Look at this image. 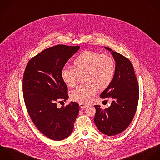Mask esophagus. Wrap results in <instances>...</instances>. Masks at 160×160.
Masks as SVG:
<instances>
[{"mask_svg": "<svg viewBox=\"0 0 160 160\" xmlns=\"http://www.w3.org/2000/svg\"><path fill=\"white\" fill-rule=\"evenodd\" d=\"M79 105H80V107L82 108V109H83L85 108H86L87 107V105L85 103H79Z\"/></svg>", "mask_w": 160, "mask_h": 160, "instance_id": "34e87169", "label": "esophagus"}]
</instances>
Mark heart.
Listing matches in <instances>:
<instances>
[{
	"mask_svg": "<svg viewBox=\"0 0 160 160\" xmlns=\"http://www.w3.org/2000/svg\"><path fill=\"white\" fill-rule=\"evenodd\" d=\"M73 68L63 67L60 72L63 82L68 87L75 85L78 75H83L84 84L70 92V98L80 103H87L97 92L106 89L112 83L116 71L114 59L107 54L86 50L73 60Z\"/></svg>",
	"mask_w": 160,
	"mask_h": 160,
	"instance_id": "b5f03b06",
	"label": "heart"
}]
</instances>
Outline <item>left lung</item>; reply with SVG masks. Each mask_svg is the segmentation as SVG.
Listing matches in <instances>:
<instances>
[{
    "instance_id": "obj_1",
    "label": "left lung",
    "mask_w": 160,
    "mask_h": 160,
    "mask_svg": "<svg viewBox=\"0 0 160 160\" xmlns=\"http://www.w3.org/2000/svg\"><path fill=\"white\" fill-rule=\"evenodd\" d=\"M111 52L116 63V71L112 83L100 95L102 98L112 97L111 105L102 110L95 105L94 122L102 133L114 136L123 132L132 122L138 103L139 87L133 65L122 54Z\"/></svg>"
}]
</instances>
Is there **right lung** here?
<instances>
[{
  "instance_id": "1",
  "label": "right lung",
  "mask_w": 160,
  "mask_h": 160,
  "mask_svg": "<svg viewBox=\"0 0 160 160\" xmlns=\"http://www.w3.org/2000/svg\"><path fill=\"white\" fill-rule=\"evenodd\" d=\"M80 46L58 45L47 48L28 62L23 77V95L28 113L38 130L60 141L70 135L78 115L73 102L58 108L57 101L68 100L67 87L60 72Z\"/></svg>"
}]
</instances>
